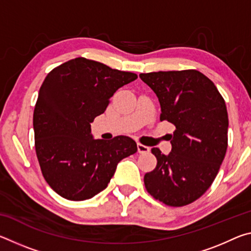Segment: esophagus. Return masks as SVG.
<instances>
[{
	"label": "esophagus",
	"mask_w": 251,
	"mask_h": 251,
	"mask_svg": "<svg viewBox=\"0 0 251 251\" xmlns=\"http://www.w3.org/2000/svg\"><path fill=\"white\" fill-rule=\"evenodd\" d=\"M137 150L138 152H141V154H147V152L151 151V147L143 145V144H137Z\"/></svg>",
	"instance_id": "esophagus-1"
}]
</instances>
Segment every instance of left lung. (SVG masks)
Masks as SVG:
<instances>
[{"instance_id": "1", "label": "left lung", "mask_w": 251, "mask_h": 251, "mask_svg": "<svg viewBox=\"0 0 251 251\" xmlns=\"http://www.w3.org/2000/svg\"><path fill=\"white\" fill-rule=\"evenodd\" d=\"M139 77L158 97L160 121L176 127L168 155L151 150L157 166L144 177L145 187L168 206L188 205L209 188L226 155V104L215 84L196 70L154 72Z\"/></svg>"}]
</instances>
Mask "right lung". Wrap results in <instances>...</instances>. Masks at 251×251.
I'll use <instances>...</instances> for the list:
<instances>
[{
	"label": "right lung",
	"mask_w": 251,
	"mask_h": 251,
	"mask_svg": "<svg viewBox=\"0 0 251 251\" xmlns=\"http://www.w3.org/2000/svg\"><path fill=\"white\" fill-rule=\"evenodd\" d=\"M136 78L84 57L45 77L33 115L35 151L46 182L59 196L74 201L94 197L107 187L117 164L137 151L130 137L94 139L91 129L114 93Z\"/></svg>",
	"instance_id": "obj_1"
}]
</instances>
